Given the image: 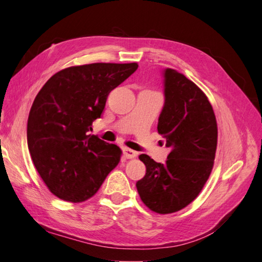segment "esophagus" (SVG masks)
I'll return each instance as SVG.
<instances>
[{"label":"esophagus","instance_id":"obj_1","mask_svg":"<svg viewBox=\"0 0 262 262\" xmlns=\"http://www.w3.org/2000/svg\"><path fill=\"white\" fill-rule=\"evenodd\" d=\"M122 153H124V157L127 159H134L137 157V152L133 151V149L127 148V147L122 148Z\"/></svg>","mask_w":262,"mask_h":262}]
</instances>
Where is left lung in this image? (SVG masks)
Segmentation results:
<instances>
[{"mask_svg":"<svg viewBox=\"0 0 262 262\" xmlns=\"http://www.w3.org/2000/svg\"><path fill=\"white\" fill-rule=\"evenodd\" d=\"M163 77L165 99L158 132L171 152L164 164L141 154L146 173L136 187L149 209L171 214L193 202L208 180L217 146V122L207 97L192 81L172 69H165Z\"/></svg>","mask_w":262,"mask_h":262,"instance_id":"obj_1","label":"left lung"}]
</instances>
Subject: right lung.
Segmentation results:
<instances>
[{
	"instance_id": "right-lung-1",
	"label": "right lung",
	"mask_w": 262,
	"mask_h": 262,
	"mask_svg": "<svg viewBox=\"0 0 262 262\" xmlns=\"http://www.w3.org/2000/svg\"><path fill=\"white\" fill-rule=\"evenodd\" d=\"M137 68V63L72 66L54 74L38 92L28 117V148L56 197L85 202L119 163L121 149L89 132L109 93Z\"/></svg>"
}]
</instances>
